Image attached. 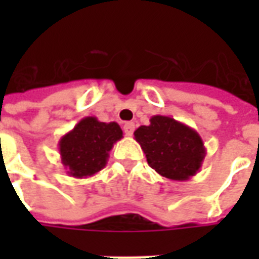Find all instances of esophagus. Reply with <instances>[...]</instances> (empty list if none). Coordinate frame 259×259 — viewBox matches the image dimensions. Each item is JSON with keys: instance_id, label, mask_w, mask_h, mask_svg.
<instances>
[{"instance_id": "esophagus-1", "label": "esophagus", "mask_w": 259, "mask_h": 259, "mask_svg": "<svg viewBox=\"0 0 259 259\" xmlns=\"http://www.w3.org/2000/svg\"><path fill=\"white\" fill-rule=\"evenodd\" d=\"M123 132L126 136L133 135V132H135V123H133V122H127V123L123 126Z\"/></svg>"}]
</instances>
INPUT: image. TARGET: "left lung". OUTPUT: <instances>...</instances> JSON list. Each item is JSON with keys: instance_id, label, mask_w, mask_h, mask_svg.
<instances>
[{"instance_id": "1", "label": "left lung", "mask_w": 259, "mask_h": 259, "mask_svg": "<svg viewBox=\"0 0 259 259\" xmlns=\"http://www.w3.org/2000/svg\"><path fill=\"white\" fill-rule=\"evenodd\" d=\"M135 139L146 154L148 165L162 178L178 182L194 176L206 154L201 136L170 116H152L148 126L136 130Z\"/></svg>"}]
</instances>
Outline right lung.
Instances as JSON below:
<instances>
[{
  "label": "right lung",
  "mask_w": 259,
  "mask_h": 259,
  "mask_svg": "<svg viewBox=\"0 0 259 259\" xmlns=\"http://www.w3.org/2000/svg\"><path fill=\"white\" fill-rule=\"evenodd\" d=\"M123 137L116 122H100L96 116H85L73 129L61 137V162L69 176L90 178L105 168L113 144Z\"/></svg>",
  "instance_id": "right-lung-1"
}]
</instances>
